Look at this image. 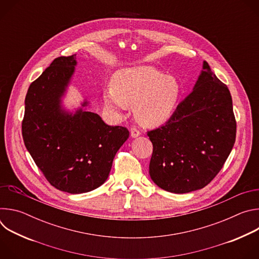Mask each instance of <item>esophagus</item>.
<instances>
[{"label": "esophagus", "instance_id": "esophagus-1", "mask_svg": "<svg viewBox=\"0 0 259 259\" xmlns=\"http://www.w3.org/2000/svg\"><path fill=\"white\" fill-rule=\"evenodd\" d=\"M130 133H131V136H132L133 138L138 137V136L140 135V131H139L136 127H132L131 130H130Z\"/></svg>", "mask_w": 259, "mask_h": 259}]
</instances>
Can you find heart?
<instances>
[{
	"label": "heart",
	"instance_id": "obj_1",
	"mask_svg": "<svg viewBox=\"0 0 259 259\" xmlns=\"http://www.w3.org/2000/svg\"><path fill=\"white\" fill-rule=\"evenodd\" d=\"M181 88L172 76L153 66H135L118 71L113 86L103 92L106 108L121 114L127 105H134V114L144 126H160L174 114Z\"/></svg>",
	"mask_w": 259,
	"mask_h": 259
}]
</instances>
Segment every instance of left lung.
I'll return each instance as SVG.
<instances>
[{
    "label": "left lung",
    "mask_w": 259,
    "mask_h": 259,
    "mask_svg": "<svg viewBox=\"0 0 259 259\" xmlns=\"http://www.w3.org/2000/svg\"><path fill=\"white\" fill-rule=\"evenodd\" d=\"M236 132L230 90L204 61L193 92L165 125L147 131L153 143L151 178L170 193L203 189L224 167Z\"/></svg>",
    "instance_id": "8db88e82"
}]
</instances>
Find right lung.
Returning <instances> with one entry per match:
<instances>
[{"label": "right lung", "instance_id": "1", "mask_svg": "<svg viewBox=\"0 0 259 259\" xmlns=\"http://www.w3.org/2000/svg\"><path fill=\"white\" fill-rule=\"evenodd\" d=\"M77 64L76 55L55 58L25 96L22 137L35 165L55 189L91 192L107 179L114 158L129 137L122 126H108L92 112L61 108V97ZM84 101L82 106H86Z\"/></svg>", "mask_w": 259, "mask_h": 259}]
</instances>
